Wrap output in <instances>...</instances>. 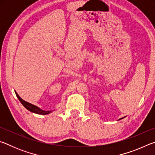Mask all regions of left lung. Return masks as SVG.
Returning a JSON list of instances; mask_svg holds the SVG:
<instances>
[{"instance_id":"obj_1","label":"left lung","mask_w":155,"mask_h":155,"mask_svg":"<svg viewBox=\"0 0 155 155\" xmlns=\"http://www.w3.org/2000/svg\"><path fill=\"white\" fill-rule=\"evenodd\" d=\"M124 117H122V118H120V119H119V120H121V119H123V118H124Z\"/></svg>"}]
</instances>
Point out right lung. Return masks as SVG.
I'll return each instance as SVG.
<instances>
[{
	"label": "right lung",
	"mask_w": 155,
	"mask_h": 155,
	"mask_svg": "<svg viewBox=\"0 0 155 155\" xmlns=\"http://www.w3.org/2000/svg\"><path fill=\"white\" fill-rule=\"evenodd\" d=\"M15 94H16V96L18 97V100L20 101V103H22V105L24 106L27 110H28V111H30L31 112L35 113V114H40V115H47V114H51V113L52 112V111H44V110H42L40 108H39L38 107L34 105V104H31V103H28V102L25 101L23 99L21 98L20 96L18 95L15 91Z\"/></svg>",
	"instance_id": "1"
}]
</instances>
